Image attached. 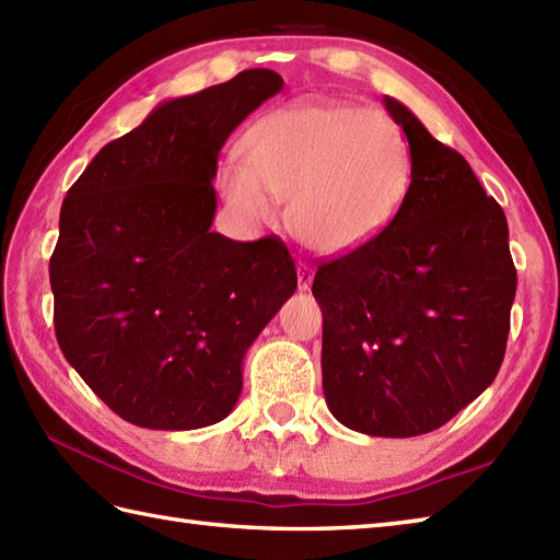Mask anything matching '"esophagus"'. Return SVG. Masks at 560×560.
<instances>
[{"label":"esophagus","mask_w":560,"mask_h":560,"mask_svg":"<svg viewBox=\"0 0 560 560\" xmlns=\"http://www.w3.org/2000/svg\"><path fill=\"white\" fill-rule=\"evenodd\" d=\"M313 277H315V269L311 265H299V289L301 291L311 289Z\"/></svg>","instance_id":"obj_1"}]
</instances>
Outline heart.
<instances>
[{
    "instance_id": "b5f03b06",
    "label": "heart",
    "mask_w": 560,
    "mask_h": 560,
    "mask_svg": "<svg viewBox=\"0 0 560 560\" xmlns=\"http://www.w3.org/2000/svg\"><path fill=\"white\" fill-rule=\"evenodd\" d=\"M219 189L249 223L289 199V229L315 253L363 247L397 219L413 185L409 139L389 115L305 101L271 113L245 137V163L225 161Z\"/></svg>"
}]
</instances>
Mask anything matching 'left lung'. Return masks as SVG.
<instances>
[{
    "label": "left lung",
    "instance_id": "1",
    "mask_svg": "<svg viewBox=\"0 0 560 560\" xmlns=\"http://www.w3.org/2000/svg\"><path fill=\"white\" fill-rule=\"evenodd\" d=\"M385 108L413 153V185L375 241L317 267L323 389L351 431L411 438L445 425L503 363L517 271L508 221L455 149L407 105Z\"/></svg>",
    "mask_w": 560,
    "mask_h": 560
}]
</instances>
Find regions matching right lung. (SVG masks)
<instances>
[{"label": "right lung", "instance_id": "right-lung-1", "mask_svg": "<svg viewBox=\"0 0 560 560\" xmlns=\"http://www.w3.org/2000/svg\"><path fill=\"white\" fill-rule=\"evenodd\" d=\"M283 79L245 69L161 103L105 144L59 211L55 335L69 365L125 421L195 431L225 419L243 359L299 277L279 237L211 233L219 151Z\"/></svg>", "mask_w": 560, "mask_h": 560}]
</instances>
